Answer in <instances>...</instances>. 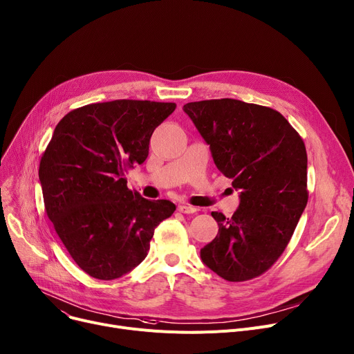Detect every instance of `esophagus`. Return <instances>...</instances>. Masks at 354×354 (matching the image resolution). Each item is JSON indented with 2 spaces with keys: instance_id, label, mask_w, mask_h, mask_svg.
<instances>
[{
  "instance_id": "obj_1",
  "label": "esophagus",
  "mask_w": 354,
  "mask_h": 354,
  "mask_svg": "<svg viewBox=\"0 0 354 354\" xmlns=\"http://www.w3.org/2000/svg\"><path fill=\"white\" fill-rule=\"evenodd\" d=\"M178 210L180 212V214H195V212H198V207L186 205V203H180V205H178Z\"/></svg>"
}]
</instances>
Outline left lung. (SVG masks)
I'll list each match as a JSON object with an SVG mask.
<instances>
[{
  "label": "left lung",
  "mask_w": 354,
  "mask_h": 354,
  "mask_svg": "<svg viewBox=\"0 0 354 354\" xmlns=\"http://www.w3.org/2000/svg\"><path fill=\"white\" fill-rule=\"evenodd\" d=\"M209 145L218 169L241 191L232 218L212 212L216 238L202 262L227 281L261 276L290 242L308 203V153L280 112L238 100L183 105Z\"/></svg>",
  "instance_id": "1"
}]
</instances>
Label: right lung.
<instances>
[{"label":"right lung","instance_id":"add662e5","mask_svg":"<svg viewBox=\"0 0 354 354\" xmlns=\"http://www.w3.org/2000/svg\"><path fill=\"white\" fill-rule=\"evenodd\" d=\"M174 102L116 100L68 112L39 162L45 212L75 263L112 280L144 261L155 227L176 206L128 189L125 172L144 163Z\"/></svg>","mask_w":354,"mask_h":354}]
</instances>
